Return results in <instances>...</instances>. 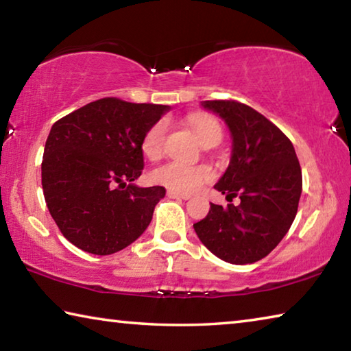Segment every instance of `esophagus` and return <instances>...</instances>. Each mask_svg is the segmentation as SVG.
<instances>
[{
    "label": "esophagus",
    "mask_w": 351,
    "mask_h": 351,
    "mask_svg": "<svg viewBox=\"0 0 351 351\" xmlns=\"http://www.w3.org/2000/svg\"><path fill=\"white\" fill-rule=\"evenodd\" d=\"M167 197L169 198H173V199H189L190 195H186V193H178V192H173V190H169L167 192Z\"/></svg>",
    "instance_id": "1"
}]
</instances>
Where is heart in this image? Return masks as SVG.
Wrapping results in <instances>:
<instances>
[{"label":"heart","mask_w":351,"mask_h":351,"mask_svg":"<svg viewBox=\"0 0 351 351\" xmlns=\"http://www.w3.org/2000/svg\"><path fill=\"white\" fill-rule=\"evenodd\" d=\"M195 134L198 139L207 144L210 141H221L223 130L215 119L210 116L190 117ZM165 134H167V122L158 121L147 130L142 139V152L148 159H159L162 156ZM213 178V171L206 165H187L182 162H169L154 170L153 181L161 184L178 193H193L209 182Z\"/></svg>","instance_id":"heart-1"}]
</instances>
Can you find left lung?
Instances as JSON below:
<instances>
[{"label": "left lung", "mask_w": 351, "mask_h": 351, "mask_svg": "<svg viewBox=\"0 0 351 351\" xmlns=\"http://www.w3.org/2000/svg\"><path fill=\"white\" fill-rule=\"evenodd\" d=\"M204 108L224 119L232 134V156L215 184L228 201L212 204L195 223L201 243L232 265L266 257L293 224L302 193V170L291 141L280 128L237 100H203Z\"/></svg>", "instance_id": "obj_1"}]
</instances>
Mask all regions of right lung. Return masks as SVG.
<instances>
[{
	"mask_svg": "<svg viewBox=\"0 0 351 351\" xmlns=\"http://www.w3.org/2000/svg\"><path fill=\"white\" fill-rule=\"evenodd\" d=\"M167 110L105 97L52 125L41 186L51 217L74 246L110 255L144 234L165 189L133 181L144 169V134Z\"/></svg>",
	"mask_w": 351,
	"mask_h": 351,
	"instance_id": "add662e5",
	"label": "right lung"
}]
</instances>
